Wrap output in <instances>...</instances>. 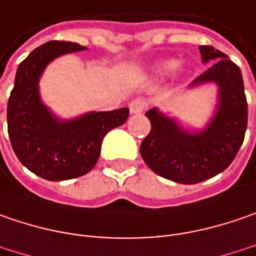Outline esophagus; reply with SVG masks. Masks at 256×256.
Returning a JSON list of instances; mask_svg holds the SVG:
<instances>
[{"mask_svg": "<svg viewBox=\"0 0 256 256\" xmlns=\"http://www.w3.org/2000/svg\"><path fill=\"white\" fill-rule=\"evenodd\" d=\"M128 108H130V113L132 114L143 113L144 108H146V101H144L143 98H134V100L130 102Z\"/></svg>", "mask_w": 256, "mask_h": 256, "instance_id": "34e87169", "label": "esophagus"}]
</instances>
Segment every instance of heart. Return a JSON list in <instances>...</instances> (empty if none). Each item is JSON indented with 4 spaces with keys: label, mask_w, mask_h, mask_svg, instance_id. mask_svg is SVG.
Listing matches in <instances>:
<instances>
[{
    "label": "heart",
    "mask_w": 256,
    "mask_h": 256,
    "mask_svg": "<svg viewBox=\"0 0 256 256\" xmlns=\"http://www.w3.org/2000/svg\"><path fill=\"white\" fill-rule=\"evenodd\" d=\"M180 68V60L178 59H168L165 62H162L156 69L160 76H171L172 74L176 72V69Z\"/></svg>",
    "instance_id": "b5f03b06"
}]
</instances>
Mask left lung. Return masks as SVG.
<instances>
[{"label":"left lung","instance_id":"obj_1","mask_svg":"<svg viewBox=\"0 0 256 256\" xmlns=\"http://www.w3.org/2000/svg\"><path fill=\"white\" fill-rule=\"evenodd\" d=\"M198 49L203 64L212 65L188 90L216 85V104L208 122L202 128H188L158 107L144 114L152 128L140 144L143 160L154 172L178 184H197L223 172L242 146L248 123L240 69L213 46Z\"/></svg>","mask_w":256,"mask_h":256}]
</instances>
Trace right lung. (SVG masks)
<instances>
[{
	"instance_id": "right-lung-1",
	"label": "right lung",
	"mask_w": 256,
	"mask_h": 256,
	"mask_svg": "<svg viewBox=\"0 0 256 256\" xmlns=\"http://www.w3.org/2000/svg\"><path fill=\"white\" fill-rule=\"evenodd\" d=\"M72 42H48L18 65L8 100L11 146L27 170L48 181H64L90 172L100 158L104 136L126 123L128 108L88 112L62 118L43 102L40 78L48 65L68 53L84 52Z\"/></svg>"
}]
</instances>
